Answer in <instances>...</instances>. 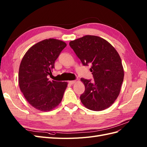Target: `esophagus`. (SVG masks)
<instances>
[{"mask_svg":"<svg viewBox=\"0 0 147 147\" xmlns=\"http://www.w3.org/2000/svg\"><path fill=\"white\" fill-rule=\"evenodd\" d=\"M69 83L70 84H73L74 83H76V80H72V81H69Z\"/></svg>","mask_w":147,"mask_h":147,"instance_id":"obj_1","label":"esophagus"}]
</instances>
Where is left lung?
Wrapping results in <instances>:
<instances>
[{
    "label": "left lung",
    "mask_w": 147,
    "mask_h": 147,
    "mask_svg": "<svg viewBox=\"0 0 147 147\" xmlns=\"http://www.w3.org/2000/svg\"><path fill=\"white\" fill-rule=\"evenodd\" d=\"M83 65H91L94 80L82 78L85 87L80 96L83 105L101 111L112 105L118 97L124 79V69L118 53L111 44L98 36L85 35L69 42Z\"/></svg>",
    "instance_id": "1"
}]
</instances>
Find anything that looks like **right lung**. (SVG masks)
Wrapping results in <instances>:
<instances>
[{"instance_id":"add662e5","label":"right lung","mask_w":147,"mask_h":147,"mask_svg":"<svg viewBox=\"0 0 147 147\" xmlns=\"http://www.w3.org/2000/svg\"><path fill=\"white\" fill-rule=\"evenodd\" d=\"M67 44L60 40L48 38L31 47L20 65V88L30 105L42 112L55 109L63 99L66 82L50 81L55 62Z\"/></svg>"}]
</instances>
